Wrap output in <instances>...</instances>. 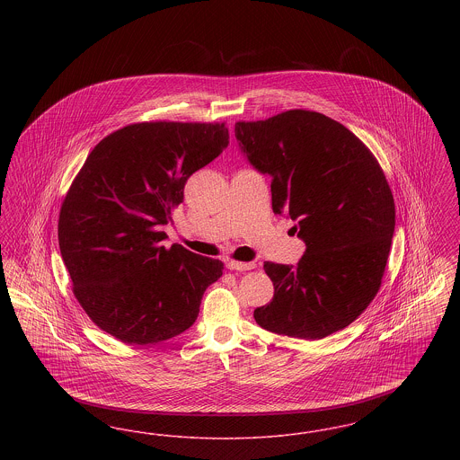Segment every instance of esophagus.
<instances>
[{"label": "esophagus", "mask_w": 460, "mask_h": 460, "mask_svg": "<svg viewBox=\"0 0 460 460\" xmlns=\"http://www.w3.org/2000/svg\"><path fill=\"white\" fill-rule=\"evenodd\" d=\"M227 265V269H231V270H252V269H255V262H236V261H229V262L226 263Z\"/></svg>", "instance_id": "1"}]
</instances>
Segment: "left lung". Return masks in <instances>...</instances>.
<instances>
[{"label": "left lung", "mask_w": 460, "mask_h": 460, "mask_svg": "<svg viewBox=\"0 0 460 460\" xmlns=\"http://www.w3.org/2000/svg\"><path fill=\"white\" fill-rule=\"evenodd\" d=\"M248 162L270 175L274 214L295 220L305 253L265 262L274 296L253 317L261 328L321 340L351 324L379 291L394 231L390 184L371 150L319 111L288 110L236 122Z\"/></svg>", "instance_id": "left-lung-1"}]
</instances>
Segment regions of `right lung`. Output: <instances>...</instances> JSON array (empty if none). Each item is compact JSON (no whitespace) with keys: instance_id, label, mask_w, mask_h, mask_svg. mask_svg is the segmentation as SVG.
<instances>
[{"instance_id":"1","label":"right lung","mask_w":460,"mask_h":460,"mask_svg":"<svg viewBox=\"0 0 460 460\" xmlns=\"http://www.w3.org/2000/svg\"><path fill=\"white\" fill-rule=\"evenodd\" d=\"M229 145L226 124L139 122L103 137L72 181L58 244L89 319L128 345L169 340L197 321L224 263L181 244L164 226L184 184Z\"/></svg>"}]
</instances>
